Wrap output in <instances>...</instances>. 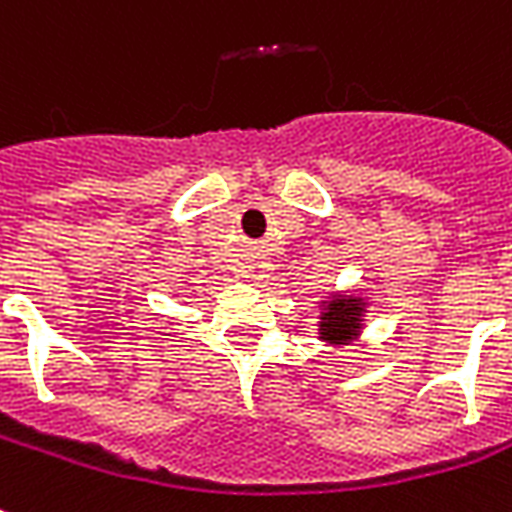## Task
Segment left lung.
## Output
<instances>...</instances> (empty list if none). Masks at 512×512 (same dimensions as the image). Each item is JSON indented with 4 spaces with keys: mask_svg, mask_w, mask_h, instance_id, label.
Instances as JSON below:
<instances>
[{
    "mask_svg": "<svg viewBox=\"0 0 512 512\" xmlns=\"http://www.w3.org/2000/svg\"><path fill=\"white\" fill-rule=\"evenodd\" d=\"M365 317V300L354 295H335L325 300V308L319 314V338L333 346H346L362 330Z\"/></svg>",
    "mask_w": 512,
    "mask_h": 512,
    "instance_id": "1",
    "label": "left lung"
}]
</instances>
